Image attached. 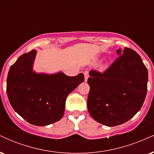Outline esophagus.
<instances>
[{"mask_svg": "<svg viewBox=\"0 0 154 154\" xmlns=\"http://www.w3.org/2000/svg\"><path fill=\"white\" fill-rule=\"evenodd\" d=\"M84 75H85V82H87L88 77H89V72H88V71H85Z\"/></svg>", "mask_w": 154, "mask_h": 154, "instance_id": "obj_1", "label": "esophagus"}]
</instances>
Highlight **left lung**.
Wrapping results in <instances>:
<instances>
[{"label":"left lung","mask_w":154,"mask_h":154,"mask_svg":"<svg viewBox=\"0 0 154 154\" xmlns=\"http://www.w3.org/2000/svg\"><path fill=\"white\" fill-rule=\"evenodd\" d=\"M119 55L103 72L91 70L88 109L95 121L109 127L130 120L142 107L147 93L148 70L138 54L119 48Z\"/></svg>","instance_id":"8db88e82"}]
</instances>
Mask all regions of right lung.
Segmentation results:
<instances>
[{"label":"right lung","instance_id":"right-lung-1","mask_svg":"<svg viewBox=\"0 0 154 154\" xmlns=\"http://www.w3.org/2000/svg\"><path fill=\"white\" fill-rule=\"evenodd\" d=\"M37 51L22 54L11 65L7 77L8 100L23 119L32 125L45 126L61 119L66 97L85 80L83 74L75 77L62 72L36 74L32 64Z\"/></svg>","mask_w":154,"mask_h":154}]
</instances>
